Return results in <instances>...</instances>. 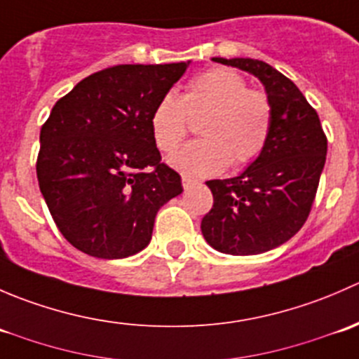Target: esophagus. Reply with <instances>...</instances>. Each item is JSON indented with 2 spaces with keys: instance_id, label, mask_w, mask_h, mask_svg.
I'll return each mask as SVG.
<instances>
[{
  "instance_id": "esophagus-1",
  "label": "esophagus",
  "mask_w": 359,
  "mask_h": 359,
  "mask_svg": "<svg viewBox=\"0 0 359 359\" xmlns=\"http://www.w3.org/2000/svg\"><path fill=\"white\" fill-rule=\"evenodd\" d=\"M194 184H196V180H193L191 177H187V175H182V187H184V189H191Z\"/></svg>"
}]
</instances>
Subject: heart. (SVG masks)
<instances>
[{
	"label": "heart",
	"mask_w": 359,
	"mask_h": 359,
	"mask_svg": "<svg viewBox=\"0 0 359 359\" xmlns=\"http://www.w3.org/2000/svg\"><path fill=\"white\" fill-rule=\"evenodd\" d=\"M205 112L198 125L203 139L180 147L168 159L182 175L203 179L224 172L233 163L243 166L266 149L273 126V104L262 90L248 88L233 69L213 67L194 76L182 97L166 92L149 118L151 137L170 153L187 133V116Z\"/></svg>",
	"instance_id": "heart-1"
}]
</instances>
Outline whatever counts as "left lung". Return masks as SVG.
<instances>
[{
    "label": "left lung",
    "instance_id": "8db88e82",
    "mask_svg": "<svg viewBox=\"0 0 359 359\" xmlns=\"http://www.w3.org/2000/svg\"><path fill=\"white\" fill-rule=\"evenodd\" d=\"M212 60L259 78L273 104L266 149L238 177L206 182L213 206L201 220L210 247L229 255H257L290 240L309 217L327 159V135L295 83L269 64Z\"/></svg>",
    "mask_w": 359,
    "mask_h": 359
}]
</instances>
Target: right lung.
Listing matches in <instances>:
<instances>
[{"label": "right lung", "mask_w": 359, "mask_h": 359, "mask_svg": "<svg viewBox=\"0 0 359 359\" xmlns=\"http://www.w3.org/2000/svg\"><path fill=\"white\" fill-rule=\"evenodd\" d=\"M189 62L121 64L57 100L39 133V189L69 243L99 259L149 245L158 210L182 193L151 137L154 106Z\"/></svg>", "instance_id": "1"}]
</instances>
